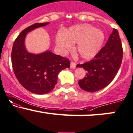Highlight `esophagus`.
<instances>
[{"instance_id":"esophagus-1","label":"esophagus","mask_w":133,"mask_h":133,"mask_svg":"<svg viewBox=\"0 0 133 133\" xmlns=\"http://www.w3.org/2000/svg\"><path fill=\"white\" fill-rule=\"evenodd\" d=\"M76 62H73V61H72V62H71V68H72V69H74V68H76Z\"/></svg>"}]
</instances>
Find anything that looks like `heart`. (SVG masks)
I'll return each mask as SVG.
<instances>
[{"instance_id":"b5f03b06","label":"heart","mask_w":133,"mask_h":133,"mask_svg":"<svg viewBox=\"0 0 133 133\" xmlns=\"http://www.w3.org/2000/svg\"><path fill=\"white\" fill-rule=\"evenodd\" d=\"M105 41L102 30L88 24L75 25L69 28L63 34L57 35L56 42L62 50H71L76 44V50L81 57L90 59L100 52Z\"/></svg>"}]
</instances>
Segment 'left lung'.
Wrapping results in <instances>:
<instances>
[{"instance_id":"1","label":"left lung","mask_w":133,"mask_h":133,"mask_svg":"<svg viewBox=\"0 0 133 133\" xmlns=\"http://www.w3.org/2000/svg\"><path fill=\"white\" fill-rule=\"evenodd\" d=\"M123 50L119 33L116 29L109 36L105 45L93 59L77 64L87 71L86 76L78 81L83 90L97 91L107 87L116 76L122 63Z\"/></svg>"}]
</instances>
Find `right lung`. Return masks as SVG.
I'll return each instance as SVG.
<instances>
[{
	"label": "right lung",
	"mask_w": 133,
	"mask_h": 133,
	"mask_svg": "<svg viewBox=\"0 0 133 133\" xmlns=\"http://www.w3.org/2000/svg\"><path fill=\"white\" fill-rule=\"evenodd\" d=\"M49 23H35L23 30L14 41L11 53L13 71L19 82L29 91L39 95L52 91L57 82L59 72L70 68L69 59L50 51L35 55L26 50V34Z\"/></svg>",
	"instance_id": "1"
}]
</instances>
